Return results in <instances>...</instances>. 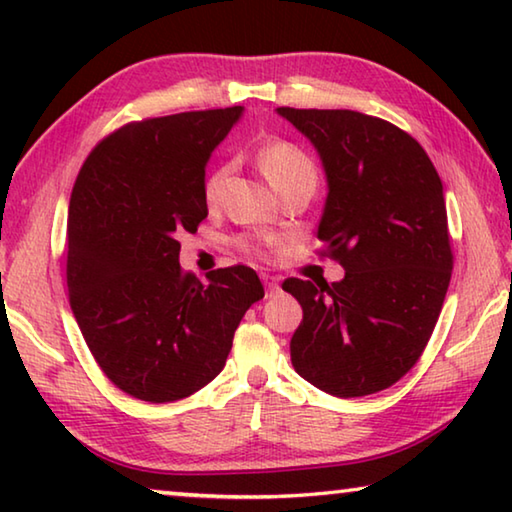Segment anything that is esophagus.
<instances>
[{
    "instance_id": "1",
    "label": "esophagus",
    "mask_w": 512,
    "mask_h": 512,
    "mask_svg": "<svg viewBox=\"0 0 512 512\" xmlns=\"http://www.w3.org/2000/svg\"><path fill=\"white\" fill-rule=\"evenodd\" d=\"M264 284H266V298H273L280 293V280H275V277H264Z\"/></svg>"
}]
</instances>
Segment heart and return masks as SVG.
I'll list each match as a JSON object with an SVG mask.
<instances>
[{"label": "heart", "mask_w": 512, "mask_h": 512, "mask_svg": "<svg viewBox=\"0 0 512 512\" xmlns=\"http://www.w3.org/2000/svg\"><path fill=\"white\" fill-rule=\"evenodd\" d=\"M259 167H262L268 183H271L275 189L291 178L302 176V173H316L314 164H311L307 155L302 153L298 146H293L289 142L266 144L264 149L259 151ZM228 176H230V164H221V167H216L210 176L205 178L203 194L207 203L219 201Z\"/></svg>", "instance_id": "heart-1"}]
</instances>
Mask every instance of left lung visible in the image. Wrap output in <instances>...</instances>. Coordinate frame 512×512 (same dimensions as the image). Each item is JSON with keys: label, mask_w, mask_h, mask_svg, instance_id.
I'll return each instance as SVG.
<instances>
[{"label": "left lung", "mask_w": 512, "mask_h": 512, "mask_svg": "<svg viewBox=\"0 0 512 512\" xmlns=\"http://www.w3.org/2000/svg\"><path fill=\"white\" fill-rule=\"evenodd\" d=\"M323 162L318 223L343 280L300 277L282 289L302 307L291 363L336 397L393 386L427 345L452 277L443 183L422 146L400 128L354 110L277 108Z\"/></svg>", "instance_id": "1"}]
</instances>
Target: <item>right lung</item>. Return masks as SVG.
Here are the masks:
<instances>
[{"label": "right lung", "instance_id": "add662e5", "mask_svg": "<svg viewBox=\"0 0 512 512\" xmlns=\"http://www.w3.org/2000/svg\"><path fill=\"white\" fill-rule=\"evenodd\" d=\"M241 115L235 106L133 121L97 144L72 189L69 305L106 377L142 402L210 384L241 318L264 298L253 268H219L201 282L178 262V237L207 216V162Z\"/></svg>", "mask_w": 512, "mask_h": 512}]
</instances>
